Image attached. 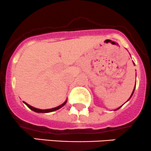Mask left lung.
<instances>
[{
    "label": "left lung",
    "mask_w": 151,
    "mask_h": 151,
    "mask_svg": "<svg viewBox=\"0 0 151 151\" xmlns=\"http://www.w3.org/2000/svg\"><path fill=\"white\" fill-rule=\"evenodd\" d=\"M135 86H136V84H135ZM134 89H135V87H134V90H133V92H132V94H131V97H130V98H129V99H130V98H131V96H132V95H133V94H134ZM129 99H128V100H129ZM120 107H121V106H120ZM120 107H119V108H118V109H116V110L119 109H120Z\"/></svg>",
    "instance_id": "obj_1"
}]
</instances>
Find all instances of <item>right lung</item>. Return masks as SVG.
Instances as JSON below:
<instances>
[{"instance_id":"add662e5","label":"right lung","mask_w":151,"mask_h":151,"mask_svg":"<svg viewBox=\"0 0 151 151\" xmlns=\"http://www.w3.org/2000/svg\"><path fill=\"white\" fill-rule=\"evenodd\" d=\"M24 102V101H23ZM67 103V101H65V102L64 103V104H62V105L59 106L57 107H55V108H53V109H37V108H34V107L31 106H30L29 104H28L27 103L24 102V104L25 105L27 106L28 107V108L30 109H31L32 111H35V112H37V113H47V112H51V111H56V110H58L60 108H62V106H64L65 105V104Z\"/></svg>"}]
</instances>
